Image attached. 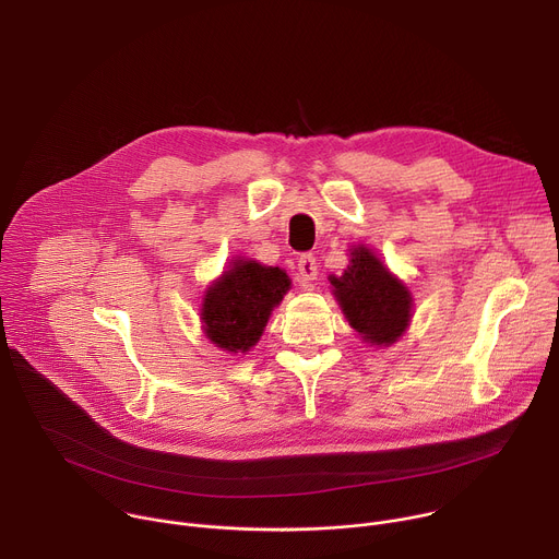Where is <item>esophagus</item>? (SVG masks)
<instances>
[{"label": "esophagus", "mask_w": 559, "mask_h": 559, "mask_svg": "<svg viewBox=\"0 0 559 559\" xmlns=\"http://www.w3.org/2000/svg\"><path fill=\"white\" fill-rule=\"evenodd\" d=\"M296 272H298V283H300L302 287H309V283L316 281V276H318L316 257H313V254H302V257L296 261Z\"/></svg>", "instance_id": "obj_1"}]
</instances>
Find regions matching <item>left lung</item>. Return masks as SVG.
I'll list each match as a JSON object with an SVG mask.
<instances>
[{
  "instance_id": "8db88e82",
  "label": "left lung",
  "mask_w": 559,
  "mask_h": 559,
  "mask_svg": "<svg viewBox=\"0 0 559 559\" xmlns=\"http://www.w3.org/2000/svg\"><path fill=\"white\" fill-rule=\"evenodd\" d=\"M349 325L373 345L401 338L412 318V294L367 250L356 248L341 278H330Z\"/></svg>"
}]
</instances>
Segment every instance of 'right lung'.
Returning <instances> with one entry per match:
<instances>
[{
	"label": "right lung",
	"mask_w": 559,
	"mask_h": 559,
	"mask_svg": "<svg viewBox=\"0 0 559 559\" xmlns=\"http://www.w3.org/2000/svg\"><path fill=\"white\" fill-rule=\"evenodd\" d=\"M287 289L289 278L283 270L234 261L205 294L201 316L207 338L225 352H248L259 343L272 309Z\"/></svg>",
	"instance_id": "obj_1"
}]
</instances>
